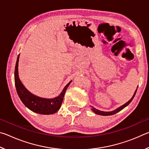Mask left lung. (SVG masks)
I'll list each match as a JSON object with an SVG mask.
<instances>
[{
  "label": "left lung",
  "mask_w": 149,
  "mask_h": 149,
  "mask_svg": "<svg viewBox=\"0 0 149 149\" xmlns=\"http://www.w3.org/2000/svg\"><path fill=\"white\" fill-rule=\"evenodd\" d=\"M137 89L135 90V93H134V94H133V97H132V99H131L130 100H128V101H127V102H126V103H125L124 104H123L122 106H121V107H118V108H116V109L114 110L110 111V112H104V111L99 110H98V109H97V108H95L93 107H91V110L93 111V112H95V114H99V115H101V116H110V115L114 114H116V113L120 112V110H122V109H123V108L127 107V106L128 104H129L132 101L133 99V98H134L135 95V93H136V92H137Z\"/></svg>",
  "instance_id": "obj_1"
}]
</instances>
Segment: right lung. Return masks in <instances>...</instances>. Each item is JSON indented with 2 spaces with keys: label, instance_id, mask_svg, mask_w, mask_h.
I'll return each instance as SVG.
<instances>
[{
  "label": "right lung",
  "instance_id": "obj_1",
  "mask_svg": "<svg viewBox=\"0 0 149 149\" xmlns=\"http://www.w3.org/2000/svg\"><path fill=\"white\" fill-rule=\"evenodd\" d=\"M19 54L17 58L16 67L14 72L15 86L16 88L17 93L20 100L26 107L33 112L40 114H52L56 112L60 109L64 99L65 91L71 84L72 81L68 84L63 89L60 94L52 99H47L38 97L29 91L19 79L18 74V62Z\"/></svg>",
  "mask_w": 149,
  "mask_h": 149
}]
</instances>
